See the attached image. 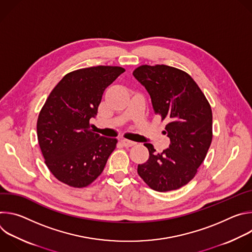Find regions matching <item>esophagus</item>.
I'll list each match as a JSON object with an SVG mask.
<instances>
[{
	"mask_svg": "<svg viewBox=\"0 0 252 252\" xmlns=\"http://www.w3.org/2000/svg\"><path fill=\"white\" fill-rule=\"evenodd\" d=\"M121 141L123 143V146L126 147V148H129V147H132V146L135 145L134 141H131V140H128V139H122Z\"/></svg>",
	"mask_w": 252,
	"mask_h": 252,
	"instance_id": "1",
	"label": "esophagus"
}]
</instances>
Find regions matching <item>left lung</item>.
Masks as SVG:
<instances>
[{
	"label": "left lung",
	"mask_w": 252,
	"mask_h": 252,
	"mask_svg": "<svg viewBox=\"0 0 252 252\" xmlns=\"http://www.w3.org/2000/svg\"><path fill=\"white\" fill-rule=\"evenodd\" d=\"M132 75L152 97L156 115L165 121L169 148L156 153L146 143L150 158L137 173L152 189L164 192L181 189L195 176L212 140V112L204 94L185 70L142 64Z\"/></svg>",
	"instance_id": "1"
}]
</instances>
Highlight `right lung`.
<instances>
[{
  "instance_id": "add662e5",
  "label": "right lung",
  "mask_w": 252,
  "mask_h": 252,
  "mask_svg": "<svg viewBox=\"0 0 252 252\" xmlns=\"http://www.w3.org/2000/svg\"><path fill=\"white\" fill-rule=\"evenodd\" d=\"M126 69L97 65L66 74L48 96L38 117L37 134L45 163L59 182L90 186L102 172L118 140L90 129L104 90Z\"/></svg>"
}]
</instances>
